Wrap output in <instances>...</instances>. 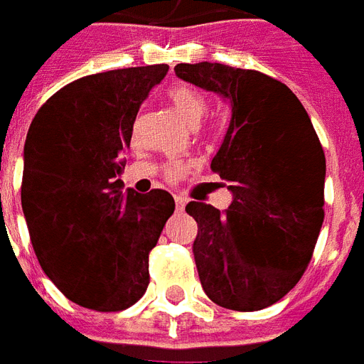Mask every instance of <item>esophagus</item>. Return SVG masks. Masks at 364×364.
Returning <instances> with one entry per match:
<instances>
[{"mask_svg": "<svg viewBox=\"0 0 364 364\" xmlns=\"http://www.w3.org/2000/svg\"><path fill=\"white\" fill-rule=\"evenodd\" d=\"M185 203H187V198L185 197H179V195L175 197V208H177V210H183V208H185Z\"/></svg>", "mask_w": 364, "mask_h": 364, "instance_id": "1", "label": "esophagus"}]
</instances>
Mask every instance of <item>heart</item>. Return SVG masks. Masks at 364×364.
<instances>
[{
	"label": "heart",
	"instance_id": "1",
	"mask_svg": "<svg viewBox=\"0 0 364 364\" xmlns=\"http://www.w3.org/2000/svg\"><path fill=\"white\" fill-rule=\"evenodd\" d=\"M169 101L173 105L177 114L193 128L198 127V122L206 114V103L203 95L197 90H193V87H187V85H179V87L171 90ZM185 173H187V167L183 166V164H175V166L167 169L166 175L169 181H179Z\"/></svg>",
	"mask_w": 364,
	"mask_h": 364
}]
</instances>
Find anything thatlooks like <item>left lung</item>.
<instances>
[{
	"label": "left lung",
	"mask_w": 364,
	"mask_h": 364,
	"mask_svg": "<svg viewBox=\"0 0 364 364\" xmlns=\"http://www.w3.org/2000/svg\"><path fill=\"white\" fill-rule=\"evenodd\" d=\"M175 74L232 105L210 169L228 181V210L191 200L193 253L214 304L255 312L296 287L323 222L326 156L308 112L271 75L226 64H177Z\"/></svg>",
	"instance_id": "8db88e82"
}]
</instances>
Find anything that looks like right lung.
Returning <instances> with one entry per match:
<instances>
[{"instance_id": "right-lung-1", "label": "right lung", "mask_w": 364, "mask_h": 364, "mask_svg": "<svg viewBox=\"0 0 364 364\" xmlns=\"http://www.w3.org/2000/svg\"><path fill=\"white\" fill-rule=\"evenodd\" d=\"M169 66L122 68L68 83L38 109L25 142L21 205L36 259L58 290L97 312L136 304L150 284L173 197L122 191L136 114Z\"/></svg>"}]
</instances>
